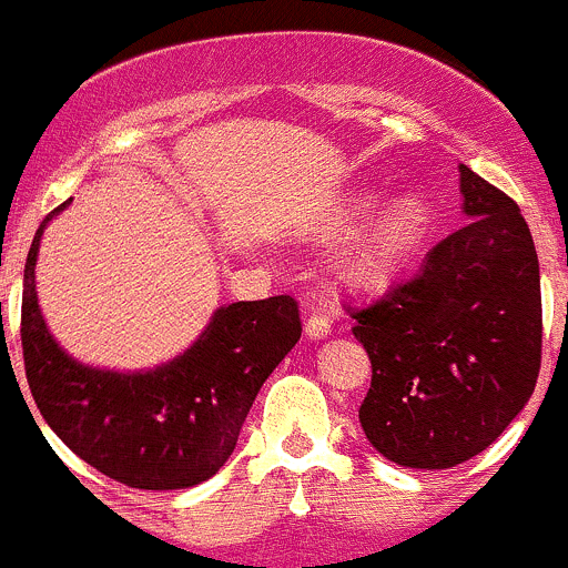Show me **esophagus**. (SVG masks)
Listing matches in <instances>:
<instances>
[{
    "mask_svg": "<svg viewBox=\"0 0 568 568\" xmlns=\"http://www.w3.org/2000/svg\"><path fill=\"white\" fill-rule=\"evenodd\" d=\"M306 334L312 336V339H323V336H328L331 334L328 314L320 312V308H312V314H308L306 320Z\"/></svg>",
    "mask_w": 568,
    "mask_h": 568,
    "instance_id": "1",
    "label": "esophagus"
}]
</instances>
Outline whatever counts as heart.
Segmentation results:
<instances>
[{
    "label": "heart",
    "mask_w": 568,
    "mask_h": 568,
    "mask_svg": "<svg viewBox=\"0 0 568 568\" xmlns=\"http://www.w3.org/2000/svg\"><path fill=\"white\" fill-rule=\"evenodd\" d=\"M375 206V195L364 193L347 201L339 212L331 234L353 229ZM430 232V206L419 195L408 193L389 201L351 245L342 260L339 273L358 290H384L400 276L408 262L419 254Z\"/></svg>",
    "instance_id": "b5f03b06"
}]
</instances>
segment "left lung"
Returning a JSON list of instances; mask_svg holds the SVG:
<instances>
[{"instance_id":"1","label":"left lung","mask_w":568,"mask_h":568,"mask_svg":"<svg viewBox=\"0 0 568 568\" xmlns=\"http://www.w3.org/2000/svg\"><path fill=\"white\" fill-rule=\"evenodd\" d=\"M467 223L425 254L414 278L347 306L373 364L358 423L412 469H450L486 450L525 408L541 369V276L510 195L467 165Z\"/></svg>"}]
</instances>
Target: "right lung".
<instances>
[{
  "mask_svg": "<svg viewBox=\"0 0 568 568\" xmlns=\"http://www.w3.org/2000/svg\"><path fill=\"white\" fill-rule=\"evenodd\" d=\"M65 204L43 217L24 265L21 351L36 406L101 475L151 491L195 486L229 462L262 384L301 339L297 301L221 306L190 351L149 373L85 367L52 339L36 295L43 226Z\"/></svg>",
  "mask_w": 568,
  "mask_h": 568,
  "instance_id": "1",
  "label": "right lung"
}]
</instances>
